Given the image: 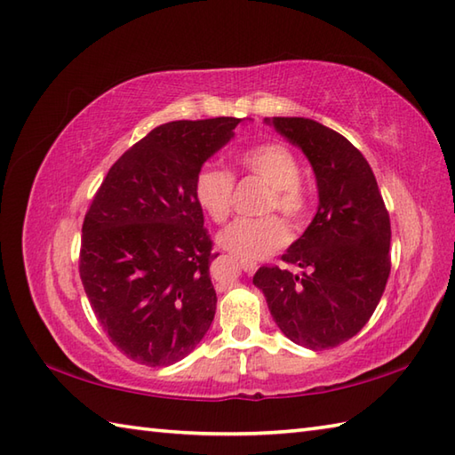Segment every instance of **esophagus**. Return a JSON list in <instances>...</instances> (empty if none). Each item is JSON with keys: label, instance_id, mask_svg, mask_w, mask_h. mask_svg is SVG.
<instances>
[{"label": "esophagus", "instance_id": "34e87169", "mask_svg": "<svg viewBox=\"0 0 455 455\" xmlns=\"http://www.w3.org/2000/svg\"><path fill=\"white\" fill-rule=\"evenodd\" d=\"M240 266H243V269H244V272H248V274H254L256 269H258L256 262H246V259H243V262H240Z\"/></svg>", "mask_w": 455, "mask_h": 455}]
</instances>
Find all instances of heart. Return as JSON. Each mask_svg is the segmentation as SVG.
<instances>
[{"mask_svg":"<svg viewBox=\"0 0 455 455\" xmlns=\"http://www.w3.org/2000/svg\"><path fill=\"white\" fill-rule=\"evenodd\" d=\"M243 166L262 178L269 193L262 211H279L293 225L301 222L307 212V196L301 188V166L295 154L283 144H259L243 154ZM196 199L199 207L215 222H225L233 211L235 178L227 170L215 166L203 168L196 178ZM289 238L285 222L274 217L238 219L219 235V246L238 259L254 262V259L272 254L282 248Z\"/></svg>","mask_w":455,"mask_h":455,"instance_id":"obj_1","label":"heart"}]
</instances>
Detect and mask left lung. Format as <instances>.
I'll return each mask as SVG.
<instances>
[{"label":"left lung","instance_id":"left-lung-1","mask_svg":"<svg viewBox=\"0 0 455 455\" xmlns=\"http://www.w3.org/2000/svg\"><path fill=\"white\" fill-rule=\"evenodd\" d=\"M301 150L315 172L318 205L283 262L299 272L259 267L254 285L289 340L326 350L370 321L391 272V225L363 154L342 134L305 117H266Z\"/></svg>","mask_w":455,"mask_h":455}]
</instances>
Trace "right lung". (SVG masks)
<instances>
[{"mask_svg": "<svg viewBox=\"0 0 455 455\" xmlns=\"http://www.w3.org/2000/svg\"><path fill=\"white\" fill-rule=\"evenodd\" d=\"M246 119L172 121L113 164L82 227L80 277L111 342L144 365L196 350L215 318L196 178Z\"/></svg>", "mask_w": 455, "mask_h": 455, "instance_id": "obj_1", "label": "right lung"}]
</instances>
